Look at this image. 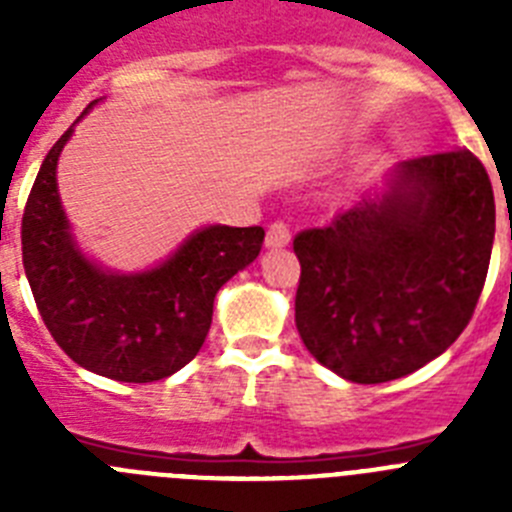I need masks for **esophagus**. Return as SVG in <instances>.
I'll return each mask as SVG.
<instances>
[{
  "instance_id": "esophagus-1",
  "label": "esophagus",
  "mask_w": 512,
  "mask_h": 512,
  "mask_svg": "<svg viewBox=\"0 0 512 512\" xmlns=\"http://www.w3.org/2000/svg\"><path fill=\"white\" fill-rule=\"evenodd\" d=\"M287 243H289L287 223H282V220L271 223L269 230H266V248H284Z\"/></svg>"
}]
</instances>
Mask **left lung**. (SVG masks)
Returning a JSON list of instances; mask_svg holds the SVG:
<instances>
[{"mask_svg": "<svg viewBox=\"0 0 512 512\" xmlns=\"http://www.w3.org/2000/svg\"><path fill=\"white\" fill-rule=\"evenodd\" d=\"M495 241L490 176L467 148L400 161L328 228L302 230L295 323L338 377L379 384L441 356L472 320Z\"/></svg>", "mask_w": 512, "mask_h": 512, "instance_id": "1", "label": "left lung"}]
</instances>
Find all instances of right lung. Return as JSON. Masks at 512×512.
<instances>
[{"mask_svg":"<svg viewBox=\"0 0 512 512\" xmlns=\"http://www.w3.org/2000/svg\"><path fill=\"white\" fill-rule=\"evenodd\" d=\"M74 125L48 151L27 197L25 277L45 328L76 364L117 382H158L200 354L217 289L259 256L264 228L207 225L153 269H104L79 248L58 194V156Z\"/></svg>","mask_w":512,"mask_h":512,"instance_id":"right-lung-1","label":"right lung"}]
</instances>
